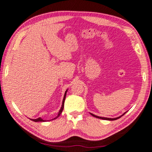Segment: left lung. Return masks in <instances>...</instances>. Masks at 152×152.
<instances>
[{
  "mask_svg": "<svg viewBox=\"0 0 152 152\" xmlns=\"http://www.w3.org/2000/svg\"><path fill=\"white\" fill-rule=\"evenodd\" d=\"M125 113H126V112H125ZM125 113H124V114H125ZM124 114H123V115H122L121 116H120V117H117V118H106V117H98V116L94 115H93V114H92V113H91V115L92 116H93V117H96V118H98V119H100L110 120V121H114V120H116V119H119V118H120L121 117H122V116L124 115Z\"/></svg>",
  "mask_w": 152,
  "mask_h": 152,
  "instance_id": "8db88e82",
  "label": "left lung"
}]
</instances>
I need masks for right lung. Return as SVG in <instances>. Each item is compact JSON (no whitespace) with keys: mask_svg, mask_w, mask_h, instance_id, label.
<instances>
[{"mask_svg":"<svg viewBox=\"0 0 152 152\" xmlns=\"http://www.w3.org/2000/svg\"><path fill=\"white\" fill-rule=\"evenodd\" d=\"M67 91H68V90H66V92H65L64 99H63L62 106H61V110H59V112H58V115H57L56 117H55L54 119H56V118H58V117H59V116H60L61 114V112H62V111H63V110H64V102H65V99H66V96ZM31 120H32V121H35V122H38V121H46V120H43V119H42V118H40V117L37 118V119H31Z\"/></svg>","mask_w":152,"mask_h":152,"instance_id":"1","label":"right lung"}]
</instances>
